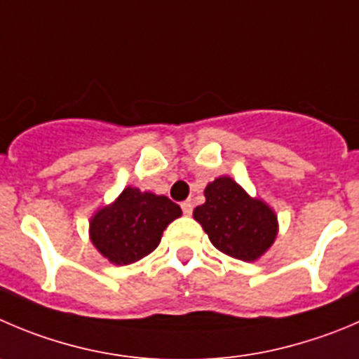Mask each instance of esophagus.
Listing matches in <instances>:
<instances>
[{
  "mask_svg": "<svg viewBox=\"0 0 359 359\" xmlns=\"http://www.w3.org/2000/svg\"><path fill=\"white\" fill-rule=\"evenodd\" d=\"M182 210H183V213H185V215H192V210H194L192 203H190V201H183Z\"/></svg>",
  "mask_w": 359,
  "mask_h": 359,
  "instance_id": "34e87169",
  "label": "esophagus"
}]
</instances>
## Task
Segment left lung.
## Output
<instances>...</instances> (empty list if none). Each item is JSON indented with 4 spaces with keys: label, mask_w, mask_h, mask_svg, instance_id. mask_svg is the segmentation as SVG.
I'll list each match as a JSON object with an SVG mask.
<instances>
[{
    "label": "left lung",
    "mask_w": 359,
    "mask_h": 359,
    "mask_svg": "<svg viewBox=\"0 0 359 359\" xmlns=\"http://www.w3.org/2000/svg\"><path fill=\"white\" fill-rule=\"evenodd\" d=\"M206 203L194 210L215 248L240 261H255L275 241L276 215L264 201L248 196L233 177L208 183Z\"/></svg>",
    "instance_id": "1"
}]
</instances>
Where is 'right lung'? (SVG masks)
Returning a JSON list of instances; mask_svg holds the SVG:
<instances>
[{
  "instance_id": "right-lung-1",
  "label": "right lung",
  "mask_w": 359,
  "mask_h": 359,
  "mask_svg": "<svg viewBox=\"0 0 359 359\" xmlns=\"http://www.w3.org/2000/svg\"><path fill=\"white\" fill-rule=\"evenodd\" d=\"M177 217L182 208L169 197L126 187L114 203L93 215L90 238L112 264H132L158 247L163 229Z\"/></svg>"
}]
</instances>
